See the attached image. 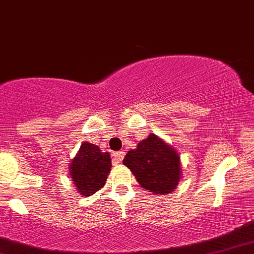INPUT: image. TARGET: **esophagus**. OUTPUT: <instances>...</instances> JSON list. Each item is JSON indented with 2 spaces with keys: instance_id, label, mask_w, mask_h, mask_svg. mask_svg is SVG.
<instances>
[{
  "instance_id": "obj_1",
  "label": "esophagus",
  "mask_w": 254,
  "mask_h": 254,
  "mask_svg": "<svg viewBox=\"0 0 254 254\" xmlns=\"http://www.w3.org/2000/svg\"><path fill=\"white\" fill-rule=\"evenodd\" d=\"M124 158V152L123 151H118V152H115L113 153V162L114 164H118V162H121L123 160Z\"/></svg>"
}]
</instances>
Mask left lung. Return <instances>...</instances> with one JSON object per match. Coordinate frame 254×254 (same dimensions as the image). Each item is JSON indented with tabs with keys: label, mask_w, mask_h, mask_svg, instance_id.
I'll return each mask as SVG.
<instances>
[{
	"label": "left lung",
	"mask_w": 254,
	"mask_h": 254,
	"mask_svg": "<svg viewBox=\"0 0 254 254\" xmlns=\"http://www.w3.org/2000/svg\"><path fill=\"white\" fill-rule=\"evenodd\" d=\"M123 164L141 187L157 195L170 194L181 179L177 151L153 133L141 140L137 148L127 152Z\"/></svg>",
	"instance_id": "left-lung-1"
}]
</instances>
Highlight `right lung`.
Listing matches in <instances>:
<instances>
[{"label":"right lung","mask_w":254,"mask_h":254,"mask_svg":"<svg viewBox=\"0 0 254 254\" xmlns=\"http://www.w3.org/2000/svg\"><path fill=\"white\" fill-rule=\"evenodd\" d=\"M111 170V159L108 152H102L97 145L82 143L69 165V174L81 196L95 194L106 185Z\"/></svg>","instance_id":"1"}]
</instances>
